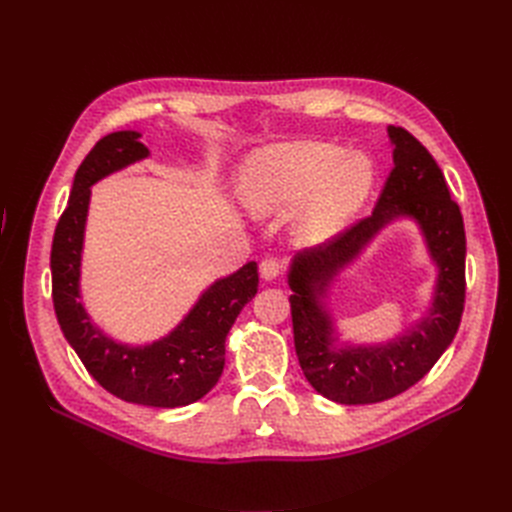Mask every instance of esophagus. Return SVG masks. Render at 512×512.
Instances as JSON below:
<instances>
[{
	"instance_id": "1",
	"label": "esophagus",
	"mask_w": 512,
	"mask_h": 512,
	"mask_svg": "<svg viewBox=\"0 0 512 512\" xmlns=\"http://www.w3.org/2000/svg\"><path fill=\"white\" fill-rule=\"evenodd\" d=\"M280 273H282V262H280L278 258L267 256L265 260L260 262V275H262V278H265V280H275Z\"/></svg>"
}]
</instances>
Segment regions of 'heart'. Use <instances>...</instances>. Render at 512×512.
<instances>
[{
	"label": "heart",
	"instance_id": "1",
	"mask_svg": "<svg viewBox=\"0 0 512 512\" xmlns=\"http://www.w3.org/2000/svg\"><path fill=\"white\" fill-rule=\"evenodd\" d=\"M375 183L372 161L327 142H286L262 148L245 161L239 196L247 209L282 215L303 206L301 241L334 237L364 204Z\"/></svg>",
	"mask_w": 512,
	"mask_h": 512
}]
</instances>
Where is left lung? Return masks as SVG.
Listing matches in <instances>:
<instances>
[{"label": "left lung", "instance_id": "8db88e82", "mask_svg": "<svg viewBox=\"0 0 512 512\" xmlns=\"http://www.w3.org/2000/svg\"><path fill=\"white\" fill-rule=\"evenodd\" d=\"M394 170L370 217L331 241L303 250L288 271L295 351L312 388L340 405H372L403 394L435 366L457 334L465 303V228L444 172L431 153L400 127H388ZM398 218L423 232L438 267L432 306L388 343H340L326 308L328 288L367 243Z\"/></svg>", "mask_w": 512, "mask_h": 512}]
</instances>
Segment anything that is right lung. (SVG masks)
<instances>
[{
    "mask_svg": "<svg viewBox=\"0 0 512 512\" xmlns=\"http://www.w3.org/2000/svg\"><path fill=\"white\" fill-rule=\"evenodd\" d=\"M142 133L116 131L96 142L75 172L68 204L51 245L53 308L64 338L103 388L127 403L185 407L209 394L226 364V336L247 301L258 293L252 260L215 280L168 336L150 344H124L96 327L81 301V254L92 185L150 155Z\"/></svg>",
    "mask_w": 512,
    "mask_h": 512,
    "instance_id": "add662e5",
    "label": "right lung"
}]
</instances>
